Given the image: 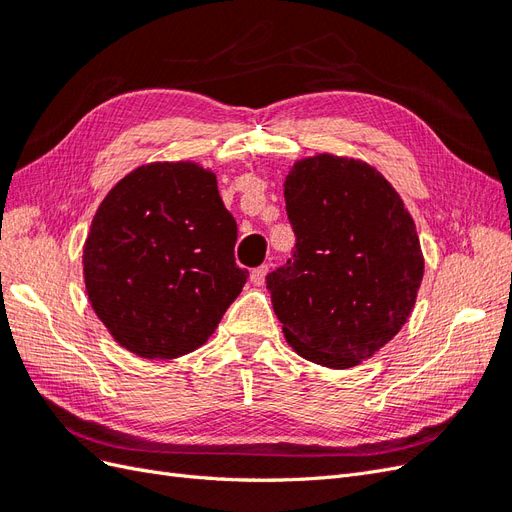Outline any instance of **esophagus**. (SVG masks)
I'll use <instances>...</instances> for the list:
<instances>
[{"label": "esophagus", "instance_id": "esophagus-1", "mask_svg": "<svg viewBox=\"0 0 512 512\" xmlns=\"http://www.w3.org/2000/svg\"><path fill=\"white\" fill-rule=\"evenodd\" d=\"M267 273H269V267L262 265V267H256L252 273H250V280L254 286H262L267 280Z\"/></svg>", "mask_w": 512, "mask_h": 512}]
</instances>
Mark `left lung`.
I'll return each mask as SVG.
<instances>
[{
    "mask_svg": "<svg viewBox=\"0 0 512 512\" xmlns=\"http://www.w3.org/2000/svg\"><path fill=\"white\" fill-rule=\"evenodd\" d=\"M284 198L297 245L267 275L290 348L331 369L371 359L408 322L425 258L404 200L363 160H297Z\"/></svg>",
    "mask_w": 512,
    "mask_h": 512,
    "instance_id": "left-lung-1",
    "label": "left lung"
}]
</instances>
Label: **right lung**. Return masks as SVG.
Listing matches in <instances>:
<instances>
[{"label":"right lung","mask_w":512,"mask_h":512,"mask_svg":"<svg viewBox=\"0 0 512 512\" xmlns=\"http://www.w3.org/2000/svg\"><path fill=\"white\" fill-rule=\"evenodd\" d=\"M237 222L211 168H134L100 203L83 245L85 290L115 342L170 361L203 346L247 282Z\"/></svg>","instance_id":"right-lung-1"}]
</instances>
